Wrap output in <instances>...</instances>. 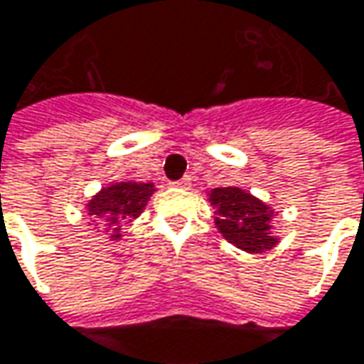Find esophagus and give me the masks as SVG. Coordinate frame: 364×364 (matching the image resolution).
Here are the masks:
<instances>
[{
    "label": "esophagus",
    "instance_id": "1",
    "mask_svg": "<svg viewBox=\"0 0 364 364\" xmlns=\"http://www.w3.org/2000/svg\"><path fill=\"white\" fill-rule=\"evenodd\" d=\"M175 187H183V189H187V187H191V177H183L179 181L173 183Z\"/></svg>",
    "mask_w": 364,
    "mask_h": 364
}]
</instances>
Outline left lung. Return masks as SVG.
Returning a JSON list of instances; mask_svg holds the SVG:
<instances>
[{"instance_id": "left-lung-1", "label": "left lung", "mask_w": 364, "mask_h": 364, "mask_svg": "<svg viewBox=\"0 0 364 364\" xmlns=\"http://www.w3.org/2000/svg\"><path fill=\"white\" fill-rule=\"evenodd\" d=\"M210 204L216 208V227L223 237L246 252H264L277 244L271 233L273 210L240 187H215Z\"/></svg>"}]
</instances>
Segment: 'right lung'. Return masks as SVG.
Instances as JSON below:
<instances>
[{"mask_svg": "<svg viewBox=\"0 0 364 364\" xmlns=\"http://www.w3.org/2000/svg\"><path fill=\"white\" fill-rule=\"evenodd\" d=\"M156 191L154 183H137V181H118L104 187L95 198L89 200L87 213L89 216L104 220L108 227H112L110 237H120V225L137 218L144 213L148 204L149 196Z\"/></svg>", "mask_w": 364, "mask_h": 364, "instance_id": "add662e5", "label": "right lung"}]
</instances>
